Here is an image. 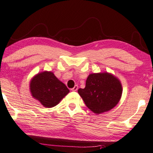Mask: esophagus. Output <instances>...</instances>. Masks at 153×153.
Returning <instances> with one entry per match:
<instances>
[{
	"instance_id": "obj_1",
	"label": "esophagus",
	"mask_w": 153,
	"mask_h": 153,
	"mask_svg": "<svg viewBox=\"0 0 153 153\" xmlns=\"http://www.w3.org/2000/svg\"><path fill=\"white\" fill-rule=\"evenodd\" d=\"M78 89V85H75L74 87L72 88L71 91H76Z\"/></svg>"
}]
</instances>
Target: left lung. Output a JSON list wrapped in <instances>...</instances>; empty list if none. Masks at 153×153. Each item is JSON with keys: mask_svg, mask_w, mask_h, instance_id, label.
<instances>
[{"mask_svg": "<svg viewBox=\"0 0 153 153\" xmlns=\"http://www.w3.org/2000/svg\"><path fill=\"white\" fill-rule=\"evenodd\" d=\"M122 91L118 79L108 73L89 75L85 87L78 91L86 106L96 114L113 108L118 103Z\"/></svg>", "mask_w": 153, "mask_h": 153, "instance_id": "left-lung-1", "label": "left lung"}]
</instances>
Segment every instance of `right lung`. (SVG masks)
<instances>
[{
	"label": "right lung",
	"instance_id": "obj_1",
	"mask_svg": "<svg viewBox=\"0 0 153 153\" xmlns=\"http://www.w3.org/2000/svg\"><path fill=\"white\" fill-rule=\"evenodd\" d=\"M30 92L33 97L46 108H52L69 93V89L51 72L38 74L31 80Z\"/></svg>",
	"mask_w": 153,
	"mask_h": 153
}]
</instances>
